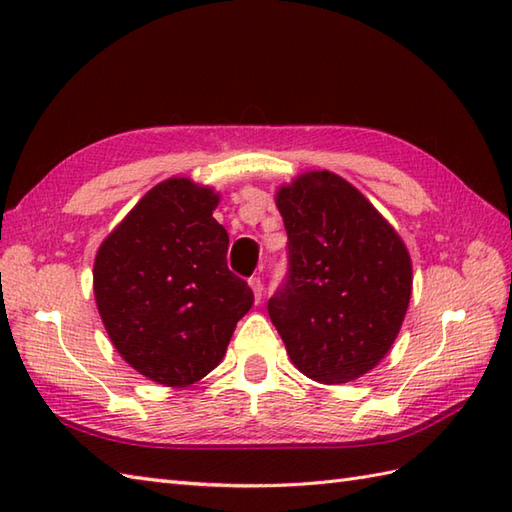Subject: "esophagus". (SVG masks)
Returning <instances> with one entry per match:
<instances>
[{"label": "esophagus", "mask_w": 512, "mask_h": 512, "mask_svg": "<svg viewBox=\"0 0 512 512\" xmlns=\"http://www.w3.org/2000/svg\"><path fill=\"white\" fill-rule=\"evenodd\" d=\"M248 286L253 288L255 301H257V303L262 301V295H264V284H262V279H259V277H250V279H248Z\"/></svg>", "instance_id": "esophagus-1"}]
</instances>
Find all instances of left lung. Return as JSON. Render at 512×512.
I'll return each mask as SVG.
<instances>
[{
  "mask_svg": "<svg viewBox=\"0 0 512 512\" xmlns=\"http://www.w3.org/2000/svg\"><path fill=\"white\" fill-rule=\"evenodd\" d=\"M275 204L288 233L290 275L268 301L270 321L303 376L361 378L383 361L411 299V257L396 228L350 182L306 171Z\"/></svg>",
  "mask_w": 512,
  "mask_h": 512,
  "instance_id": "8db88e82",
  "label": "left lung"
}]
</instances>
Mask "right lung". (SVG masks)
<instances>
[{"instance_id": "add662e5", "label": "right lung", "mask_w": 512, "mask_h": 512, "mask_svg": "<svg viewBox=\"0 0 512 512\" xmlns=\"http://www.w3.org/2000/svg\"><path fill=\"white\" fill-rule=\"evenodd\" d=\"M220 193L173 176L149 189L94 257V299L138 374L187 387L222 363L253 290L226 266Z\"/></svg>"}]
</instances>
